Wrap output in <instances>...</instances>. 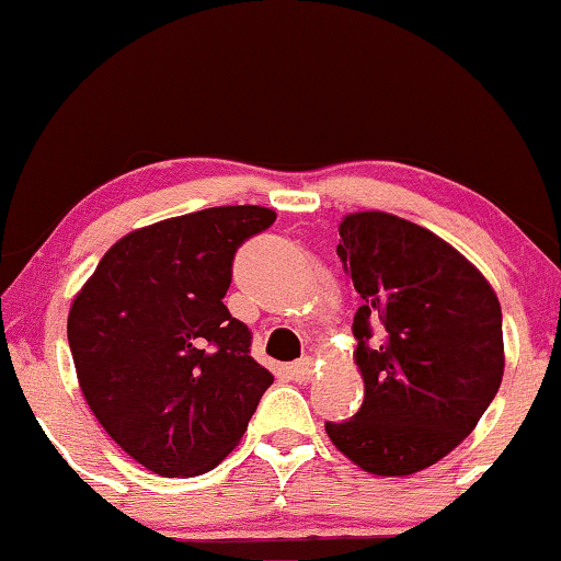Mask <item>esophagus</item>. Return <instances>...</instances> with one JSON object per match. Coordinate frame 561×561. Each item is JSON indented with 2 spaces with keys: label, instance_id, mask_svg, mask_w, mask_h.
Returning <instances> with one entry per match:
<instances>
[{
  "label": "esophagus",
  "instance_id": "34e87169",
  "mask_svg": "<svg viewBox=\"0 0 561 561\" xmlns=\"http://www.w3.org/2000/svg\"><path fill=\"white\" fill-rule=\"evenodd\" d=\"M288 373H290V378L298 382H309L313 378V359L311 357L298 359V363L288 365Z\"/></svg>",
  "mask_w": 561,
  "mask_h": 561
}]
</instances>
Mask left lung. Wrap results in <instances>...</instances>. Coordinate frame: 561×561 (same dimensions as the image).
Wrapping results in <instances>:
<instances>
[{
	"instance_id": "left-lung-1",
	"label": "left lung",
	"mask_w": 561,
	"mask_h": 561,
	"mask_svg": "<svg viewBox=\"0 0 561 561\" xmlns=\"http://www.w3.org/2000/svg\"><path fill=\"white\" fill-rule=\"evenodd\" d=\"M340 237L363 298L352 334L365 398L327 434L359 470L405 478L459 447L501 388V301L462 252L396 214L352 211Z\"/></svg>"
}]
</instances>
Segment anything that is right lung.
Returning <instances> with one entry per match:
<instances>
[{"instance_id": "right-lung-1", "label": "right lung", "mask_w": 561, "mask_h": 561, "mask_svg": "<svg viewBox=\"0 0 561 561\" xmlns=\"http://www.w3.org/2000/svg\"><path fill=\"white\" fill-rule=\"evenodd\" d=\"M275 221L267 206H211L112 244L73 296L76 378L104 432L145 470L194 478L237 444L273 382L227 311L232 257Z\"/></svg>"}]
</instances>
